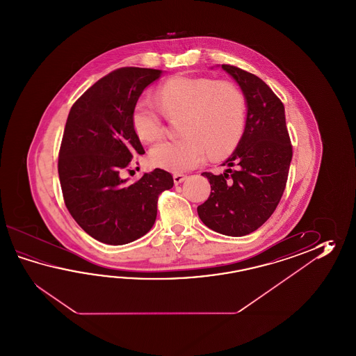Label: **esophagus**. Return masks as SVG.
<instances>
[{
    "mask_svg": "<svg viewBox=\"0 0 356 356\" xmlns=\"http://www.w3.org/2000/svg\"><path fill=\"white\" fill-rule=\"evenodd\" d=\"M186 178H187V175H173V181H175V184H179L183 181H186Z\"/></svg>",
    "mask_w": 356,
    "mask_h": 356,
    "instance_id": "esophagus-1",
    "label": "esophagus"
}]
</instances>
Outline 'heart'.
Returning <instances> with one entry per match:
<instances>
[{"instance_id": "obj_1", "label": "heart", "mask_w": 356, "mask_h": 356, "mask_svg": "<svg viewBox=\"0 0 356 356\" xmlns=\"http://www.w3.org/2000/svg\"><path fill=\"white\" fill-rule=\"evenodd\" d=\"M159 104L172 117L183 113L179 134L150 150L155 167L179 175L200 165L207 152L219 156L232 150L242 137L247 102L242 90L230 81L210 77L177 76L160 86ZM136 136L152 143L161 136L163 113L149 95L137 99L131 112Z\"/></svg>"}]
</instances>
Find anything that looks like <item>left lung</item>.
Wrapping results in <instances>:
<instances>
[{
	"label": "left lung",
	"mask_w": 356,
	"mask_h": 356,
	"mask_svg": "<svg viewBox=\"0 0 356 356\" xmlns=\"http://www.w3.org/2000/svg\"><path fill=\"white\" fill-rule=\"evenodd\" d=\"M241 86L247 120L222 175L202 173L211 193L197 207L204 225L220 234L243 236L264 225L276 210L293 158L285 108L271 88L242 68L221 65Z\"/></svg>",
	"instance_id": "left-lung-1"
}]
</instances>
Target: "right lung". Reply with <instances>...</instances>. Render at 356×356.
Masks as SVG:
<instances>
[{"label": "right lung", "instance_id": "add662e5", "mask_svg": "<svg viewBox=\"0 0 356 356\" xmlns=\"http://www.w3.org/2000/svg\"><path fill=\"white\" fill-rule=\"evenodd\" d=\"M161 70L122 67L102 77L68 113L58 155L63 200L71 216L99 242L122 245L152 229L158 197L173 187L170 173L154 169L127 183L122 172L145 154L131 124L134 104Z\"/></svg>", "mask_w": 356, "mask_h": 356}]
</instances>
